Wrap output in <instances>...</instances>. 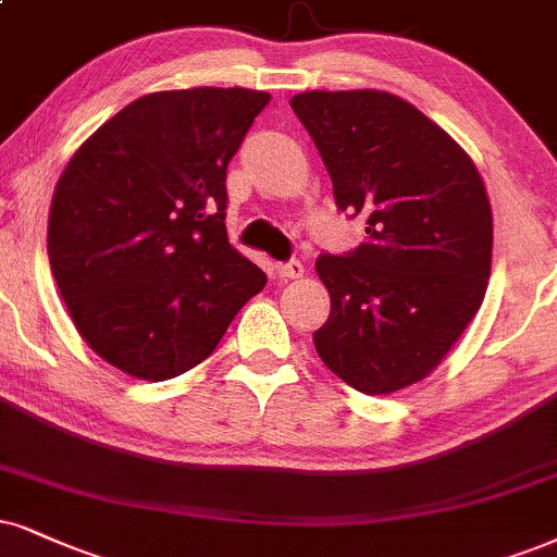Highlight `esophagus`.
<instances>
[{"instance_id": "obj_1", "label": "esophagus", "mask_w": 557, "mask_h": 557, "mask_svg": "<svg viewBox=\"0 0 557 557\" xmlns=\"http://www.w3.org/2000/svg\"><path fill=\"white\" fill-rule=\"evenodd\" d=\"M274 270H277V274L283 280H298L302 277V272H306V267H302V262H298V259H290V262H277L274 264Z\"/></svg>"}]
</instances>
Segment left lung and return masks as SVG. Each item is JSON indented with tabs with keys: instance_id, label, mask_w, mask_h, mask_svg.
I'll use <instances>...</instances> for the list:
<instances>
[{
	"instance_id": "8db88e82",
	"label": "left lung",
	"mask_w": 557,
	"mask_h": 557,
	"mask_svg": "<svg viewBox=\"0 0 557 557\" xmlns=\"http://www.w3.org/2000/svg\"><path fill=\"white\" fill-rule=\"evenodd\" d=\"M290 108L334 182L336 208L368 218L347 257L315 262L331 313L323 364L364 396L424 380L481 308L494 215L473 159L391 91H300Z\"/></svg>"
}]
</instances>
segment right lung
<instances>
[{
  "label": "right lung",
  "instance_id": "obj_1",
  "mask_svg": "<svg viewBox=\"0 0 557 557\" xmlns=\"http://www.w3.org/2000/svg\"><path fill=\"white\" fill-rule=\"evenodd\" d=\"M270 95L138 97L55 182L48 259L87 347L138 380L177 377L218 347L267 274L228 244L226 169Z\"/></svg>",
  "mask_w": 557,
  "mask_h": 557
}]
</instances>
